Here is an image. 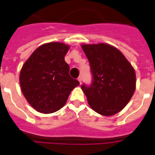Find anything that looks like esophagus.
<instances>
[{
    "label": "esophagus",
    "mask_w": 155,
    "mask_h": 155,
    "mask_svg": "<svg viewBox=\"0 0 155 155\" xmlns=\"http://www.w3.org/2000/svg\"><path fill=\"white\" fill-rule=\"evenodd\" d=\"M78 80H79V82H80V84H81V82H82V77H81V76L78 77Z\"/></svg>",
    "instance_id": "esophagus-1"
}]
</instances>
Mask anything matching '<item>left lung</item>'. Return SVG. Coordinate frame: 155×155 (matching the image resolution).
Masks as SVG:
<instances>
[{
  "instance_id": "left-lung-1",
  "label": "left lung",
  "mask_w": 155,
  "mask_h": 155,
  "mask_svg": "<svg viewBox=\"0 0 155 155\" xmlns=\"http://www.w3.org/2000/svg\"><path fill=\"white\" fill-rule=\"evenodd\" d=\"M92 75L81 88L91 108L103 116L114 115L125 107L136 87L134 69L123 54L105 43L82 45Z\"/></svg>"
}]
</instances>
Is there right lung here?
<instances>
[{"label":"right lung","mask_w":155,"mask_h":155,"mask_svg":"<svg viewBox=\"0 0 155 155\" xmlns=\"http://www.w3.org/2000/svg\"><path fill=\"white\" fill-rule=\"evenodd\" d=\"M69 47L61 42L42 45L24 63L20 85L27 101L38 112L51 113L60 109L70 92L80 84L70 76L64 56Z\"/></svg>","instance_id":"add662e5"}]
</instances>
